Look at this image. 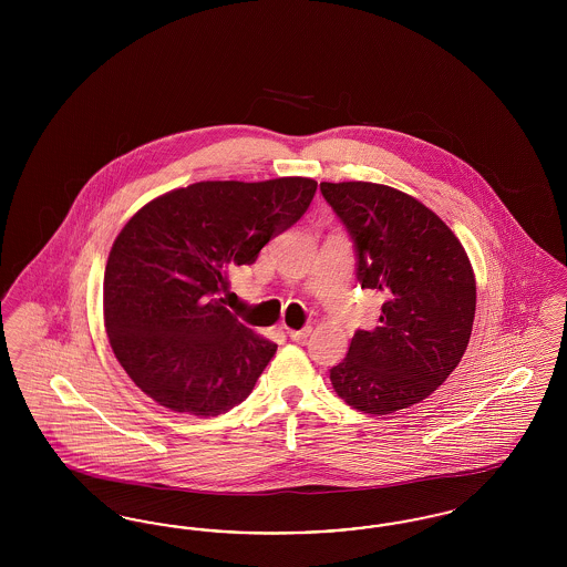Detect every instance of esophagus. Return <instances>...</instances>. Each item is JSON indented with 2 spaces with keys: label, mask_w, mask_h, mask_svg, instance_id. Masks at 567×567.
Listing matches in <instances>:
<instances>
[{
  "label": "esophagus",
  "mask_w": 567,
  "mask_h": 567,
  "mask_svg": "<svg viewBox=\"0 0 567 567\" xmlns=\"http://www.w3.org/2000/svg\"><path fill=\"white\" fill-rule=\"evenodd\" d=\"M310 333H312V329H310V327H303V329H287V336H289L293 342H301V340H306Z\"/></svg>",
  "instance_id": "1"
}]
</instances>
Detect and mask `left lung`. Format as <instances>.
Returning <instances> with one entry per match:
<instances>
[{"instance_id": "left-lung-1", "label": "left lung", "mask_w": 567, "mask_h": 567, "mask_svg": "<svg viewBox=\"0 0 567 567\" xmlns=\"http://www.w3.org/2000/svg\"><path fill=\"white\" fill-rule=\"evenodd\" d=\"M357 252L361 289L384 296L377 329H357L331 368L336 393L365 414L423 402L467 349L476 280L449 225L408 193L377 183H321Z\"/></svg>"}]
</instances>
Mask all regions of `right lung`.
<instances>
[{
  "label": "right lung",
  "mask_w": 567,
  "mask_h": 567,
  "mask_svg": "<svg viewBox=\"0 0 567 567\" xmlns=\"http://www.w3.org/2000/svg\"><path fill=\"white\" fill-rule=\"evenodd\" d=\"M312 178L206 181L140 208L112 244L104 323L114 357L163 408L216 416L244 402L276 344L223 306L234 266L308 210Z\"/></svg>",
  "instance_id": "1"
}]
</instances>
